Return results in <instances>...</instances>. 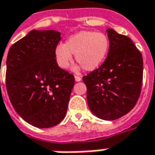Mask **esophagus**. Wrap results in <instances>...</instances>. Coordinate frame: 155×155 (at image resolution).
I'll use <instances>...</instances> for the list:
<instances>
[{"instance_id":"1","label":"esophagus","mask_w":155,"mask_h":155,"mask_svg":"<svg viewBox=\"0 0 155 155\" xmlns=\"http://www.w3.org/2000/svg\"><path fill=\"white\" fill-rule=\"evenodd\" d=\"M82 80L81 77H78V76H75V81L76 82H80Z\"/></svg>"}]
</instances>
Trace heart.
Segmentation results:
<instances>
[{
	"label": "heart",
	"instance_id": "b5f03b06",
	"mask_svg": "<svg viewBox=\"0 0 155 155\" xmlns=\"http://www.w3.org/2000/svg\"><path fill=\"white\" fill-rule=\"evenodd\" d=\"M110 42L103 33L82 31L71 36L65 43H59L54 49V58L59 67L65 70L70 66L72 54L86 71L97 69L108 54Z\"/></svg>",
	"mask_w": 155,
	"mask_h": 155
}]
</instances>
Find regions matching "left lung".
<instances>
[{
	"instance_id": "1",
	"label": "left lung",
	"mask_w": 155,
	"mask_h": 155,
	"mask_svg": "<svg viewBox=\"0 0 155 155\" xmlns=\"http://www.w3.org/2000/svg\"><path fill=\"white\" fill-rule=\"evenodd\" d=\"M110 48L98 69L83 78L90 111L101 119L114 120L133 108L141 93L143 55L128 36L107 30Z\"/></svg>"
}]
</instances>
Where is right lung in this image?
<instances>
[{
  "mask_svg": "<svg viewBox=\"0 0 155 155\" xmlns=\"http://www.w3.org/2000/svg\"><path fill=\"white\" fill-rule=\"evenodd\" d=\"M56 31H30L15 42L7 58L6 86L17 114L37 128H49L65 118L75 79L57 65Z\"/></svg>",
  "mask_w": 155,
  "mask_h": 155,
  "instance_id": "add662e5",
  "label": "right lung"
}]
</instances>
